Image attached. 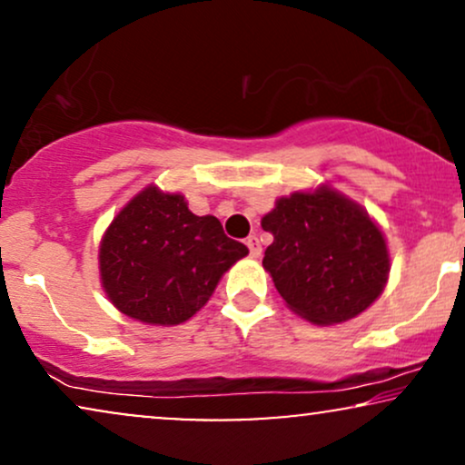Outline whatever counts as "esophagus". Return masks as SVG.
Segmentation results:
<instances>
[{"instance_id": "1", "label": "esophagus", "mask_w": 465, "mask_h": 465, "mask_svg": "<svg viewBox=\"0 0 465 465\" xmlns=\"http://www.w3.org/2000/svg\"><path fill=\"white\" fill-rule=\"evenodd\" d=\"M245 245H248V248H250L252 259H261L262 248H261V242H259V237H256V234H250L248 242H245Z\"/></svg>"}]
</instances>
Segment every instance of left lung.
I'll return each instance as SVG.
<instances>
[{"mask_svg":"<svg viewBox=\"0 0 465 465\" xmlns=\"http://www.w3.org/2000/svg\"><path fill=\"white\" fill-rule=\"evenodd\" d=\"M261 226L273 234L262 267L297 317L345 323L386 289V234L362 204L328 183L278 198Z\"/></svg>","mask_w":465,"mask_h":465,"instance_id":"8db88e82","label":"left lung"}]
</instances>
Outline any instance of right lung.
I'll list each match as a JSON object with an SVG mask.
<instances>
[{
	"label": "right lung",
	"mask_w": 465,
	"mask_h": 465,
	"mask_svg": "<svg viewBox=\"0 0 465 465\" xmlns=\"http://www.w3.org/2000/svg\"><path fill=\"white\" fill-rule=\"evenodd\" d=\"M248 256L213 215H193L179 192L146 185L114 217L99 245V276L116 311L146 325H181Z\"/></svg>",
	"instance_id": "obj_1"
}]
</instances>
